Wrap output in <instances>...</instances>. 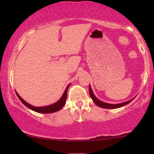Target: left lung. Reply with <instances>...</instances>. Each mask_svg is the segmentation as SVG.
<instances>
[{"instance_id":"left-lung-1","label":"left lung","mask_w":154,"mask_h":154,"mask_svg":"<svg viewBox=\"0 0 154 154\" xmlns=\"http://www.w3.org/2000/svg\"><path fill=\"white\" fill-rule=\"evenodd\" d=\"M89 92H90V95H91V98L93 99V102L96 104L97 106H98L99 107L101 108H104V109H116V108H119L122 106H124L127 105L129 103L132 101L134 98H132V100H128V101L125 102V103H119V104H110V103H104V102L100 101V100H98L96 97L95 96L94 94H93V91H92V89L91 88V85H89Z\"/></svg>"}]
</instances>
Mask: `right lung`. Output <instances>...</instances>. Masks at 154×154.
Returning a JSON list of instances; mask_svg holds the SVG:
<instances>
[{
    "mask_svg": "<svg viewBox=\"0 0 154 154\" xmlns=\"http://www.w3.org/2000/svg\"><path fill=\"white\" fill-rule=\"evenodd\" d=\"M69 87V85H67L66 89L65 90V91H64V93H63L62 97L60 98V100H59V101H57L56 103L52 104V105L48 106H43V107L33 106H31L30 104L27 103L26 101H24V100H23L20 96H19L18 93H17V96H18V98H19V100L22 101V103L23 104H24V105H25L26 107L29 108V109H32V110L36 111V112H38V113L49 114V113L56 112V111H59L60 109H62L63 106H64L65 103H66V97H67V90H68Z\"/></svg>",
    "mask_w": 154,
    "mask_h": 154,
    "instance_id": "right-lung-1",
    "label": "right lung"
}]
</instances>
